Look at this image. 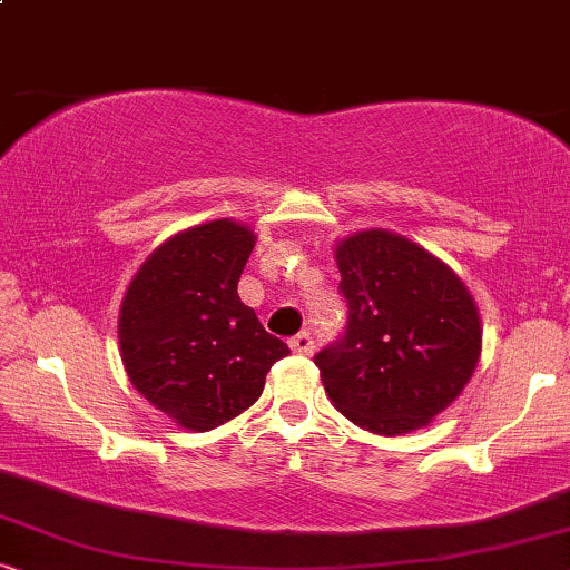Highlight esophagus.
<instances>
[{"label": "esophagus", "instance_id": "34e87169", "mask_svg": "<svg viewBox=\"0 0 570 570\" xmlns=\"http://www.w3.org/2000/svg\"><path fill=\"white\" fill-rule=\"evenodd\" d=\"M291 350H293V353H298V355H308L311 350H314V337H311L308 332L295 334V337L291 340Z\"/></svg>", "mask_w": 570, "mask_h": 570}]
</instances>
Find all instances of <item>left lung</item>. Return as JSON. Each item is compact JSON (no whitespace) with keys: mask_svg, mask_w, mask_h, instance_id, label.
<instances>
[{"mask_svg":"<svg viewBox=\"0 0 570 570\" xmlns=\"http://www.w3.org/2000/svg\"><path fill=\"white\" fill-rule=\"evenodd\" d=\"M347 326L316 353L350 423L410 433L462 394L480 357V314L462 279L412 240L363 230L337 246Z\"/></svg>","mask_w":570,"mask_h":570,"instance_id":"left-lung-1","label":"left lung"}]
</instances>
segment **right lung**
I'll return each mask as SVG.
<instances>
[{
	"label": "right lung",
	"mask_w": 570,
	"mask_h": 570,
	"mask_svg": "<svg viewBox=\"0 0 570 570\" xmlns=\"http://www.w3.org/2000/svg\"><path fill=\"white\" fill-rule=\"evenodd\" d=\"M254 233L213 220L155 248L121 303L119 345L129 381L181 428L209 431L262 396L291 353L238 298Z\"/></svg>",
	"instance_id": "obj_1"
}]
</instances>
